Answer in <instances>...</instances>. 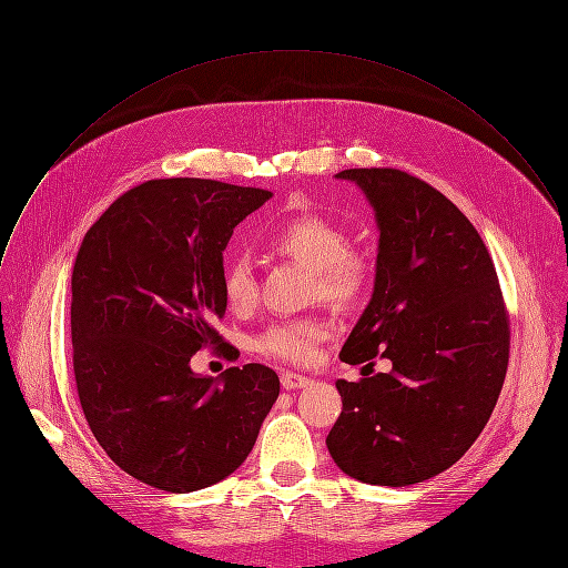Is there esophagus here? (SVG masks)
<instances>
[{"label": "esophagus", "instance_id": "1", "mask_svg": "<svg viewBox=\"0 0 568 568\" xmlns=\"http://www.w3.org/2000/svg\"><path fill=\"white\" fill-rule=\"evenodd\" d=\"M281 384L285 390H298V388H306L311 384V379L304 374H296V372H283Z\"/></svg>", "mask_w": 568, "mask_h": 568}]
</instances>
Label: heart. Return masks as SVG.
Here are the masks:
<instances>
[{
	"label": "heart",
	"mask_w": 568,
	"mask_h": 568,
	"mask_svg": "<svg viewBox=\"0 0 568 568\" xmlns=\"http://www.w3.org/2000/svg\"><path fill=\"white\" fill-rule=\"evenodd\" d=\"M270 253L287 257L315 276V294L339 306L361 301L372 285L369 257L347 246V233L339 223L322 214H298L283 223L264 240ZM223 298L231 311L246 313L255 304V278L244 257H231L221 272ZM331 326L320 317L283 320L264 328L255 337V349L283 363L304 365L315 358Z\"/></svg>",
	"instance_id": "heart-1"
}]
</instances>
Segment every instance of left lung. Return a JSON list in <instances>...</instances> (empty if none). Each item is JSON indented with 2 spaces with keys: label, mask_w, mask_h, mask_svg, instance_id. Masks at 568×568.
Listing matches in <instances>:
<instances>
[{
  "label": "left lung",
  "mask_w": 568,
  "mask_h": 568,
  "mask_svg": "<svg viewBox=\"0 0 568 568\" xmlns=\"http://www.w3.org/2000/svg\"><path fill=\"white\" fill-rule=\"evenodd\" d=\"M379 225L374 292L339 352L390 372L337 379L326 436L337 468L379 486L425 481L481 434L509 363V317L479 233L438 189L399 169H347ZM365 365V367H367Z\"/></svg>",
  "instance_id": "8db88e82"
}]
</instances>
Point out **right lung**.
I'll list each match as a JSON object with an SVG mask.
<instances>
[{
    "label": "right lung",
    "instance_id": "1",
    "mask_svg": "<svg viewBox=\"0 0 568 568\" xmlns=\"http://www.w3.org/2000/svg\"><path fill=\"white\" fill-rule=\"evenodd\" d=\"M272 192L201 178L148 180L91 225L72 270V367L87 423L139 481L189 494L235 473L281 382L267 365L192 372L219 345L223 248Z\"/></svg>",
    "mask_w": 568,
    "mask_h": 568
}]
</instances>
